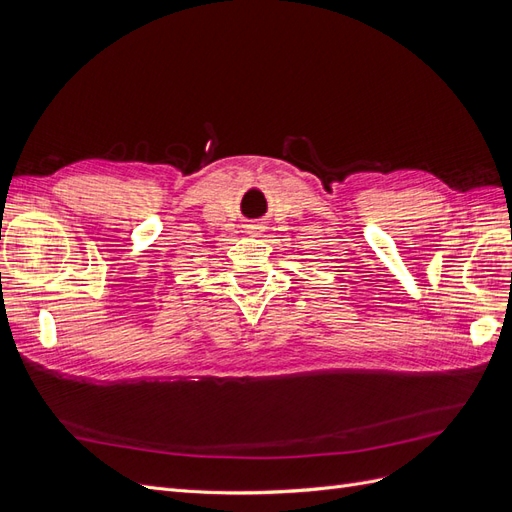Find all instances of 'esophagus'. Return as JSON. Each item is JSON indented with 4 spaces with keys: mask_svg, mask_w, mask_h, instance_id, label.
<instances>
[{
    "mask_svg": "<svg viewBox=\"0 0 512 512\" xmlns=\"http://www.w3.org/2000/svg\"><path fill=\"white\" fill-rule=\"evenodd\" d=\"M265 224H262V222H250V224H245V232H247V235H252V237H260L262 235V232H265Z\"/></svg>",
    "mask_w": 512,
    "mask_h": 512,
    "instance_id": "34e87169",
    "label": "esophagus"
}]
</instances>
